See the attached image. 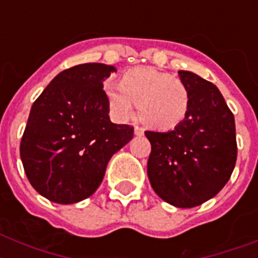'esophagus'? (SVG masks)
Here are the masks:
<instances>
[{
    "label": "esophagus",
    "mask_w": 258,
    "mask_h": 258,
    "mask_svg": "<svg viewBox=\"0 0 258 258\" xmlns=\"http://www.w3.org/2000/svg\"><path fill=\"white\" fill-rule=\"evenodd\" d=\"M134 133H135V135H138V137H142V135L145 134V130L142 128V127H139V125H135V127H134Z\"/></svg>",
    "instance_id": "34e87169"
}]
</instances>
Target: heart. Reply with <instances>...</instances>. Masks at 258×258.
<instances>
[{
	"label": "heart",
	"mask_w": 258,
	"mask_h": 258,
	"mask_svg": "<svg viewBox=\"0 0 258 258\" xmlns=\"http://www.w3.org/2000/svg\"><path fill=\"white\" fill-rule=\"evenodd\" d=\"M104 93L117 120L134 116L139 103L142 119L158 130L175 128L187 116L190 93L182 80L153 67L127 71L120 83L107 82Z\"/></svg>",
	"instance_id": "1"
}]
</instances>
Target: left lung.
I'll list each match as a JSON object with an SVG mask.
<instances>
[{
	"instance_id": "8db88e82",
	"label": "left lung",
	"mask_w": 258,
	"mask_h": 258,
	"mask_svg": "<svg viewBox=\"0 0 258 258\" xmlns=\"http://www.w3.org/2000/svg\"><path fill=\"white\" fill-rule=\"evenodd\" d=\"M187 116L167 133L146 131L151 143L147 175L154 191L176 208H194L217 196L237 159L236 124L220 89L190 71Z\"/></svg>"
}]
</instances>
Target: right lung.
Returning a JSON list of instances; mask_svg holds the SVG:
<instances>
[{"label":"right lung","mask_w":258,"mask_h":258,"mask_svg":"<svg viewBox=\"0 0 258 258\" xmlns=\"http://www.w3.org/2000/svg\"><path fill=\"white\" fill-rule=\"evenodd\" d=\"M113 66L87 62L60 72L36 99L20 155L34 190L56 204L91 197L134 127L109 120L103 82Z\"/></svg>","instance_id":"right-lung-1"}]
</instances>
